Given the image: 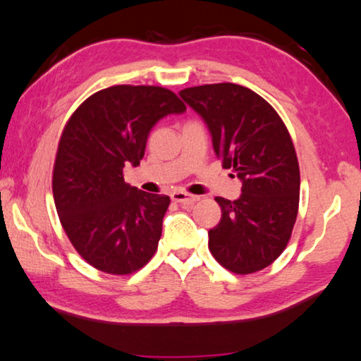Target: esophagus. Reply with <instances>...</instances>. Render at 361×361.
I'll return each mask as SVG.
<instances>
[{
	"label": "esophagus",
	"instance_id": "34e87169",
	"mask_svg": "<svg viewBox=\"0 0 361 361\" xmlns=\"http://www.w3.org/2000/svg\"><path fill=\"white\" fill-rule=\"evenodd\" d=\"M171 201L183 205V207H191L192 204H196L199 201V196H192V194L176 191L171 194Z\"/></svg>",
	"mask_w": 361,
	"mask_h": 361
}]
</instances>
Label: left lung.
<instances>
[{"label":"left lung","mask_w":361,"mask_h":361,"mask_svg":"<svg viewBox=\"0 0 361 361\" xmlns=\"http://www.w3.org/2000/svg\"><path fill=\"white\" fill-rule=\"evenodd\" d=\"M180 96L207 123L223 169L243 181L236 201L215 197L221 220L209 231L215 260L236 274L260 271L288 245L299 212L300 171L278 112L236 83L185 88Z\"/></svg>","instance_id":"1"}]
</instances>
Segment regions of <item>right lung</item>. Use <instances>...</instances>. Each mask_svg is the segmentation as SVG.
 Masks as SVG:
<instances>
[{
  "instance_id": "right-lung-1",
  "label": "right lung",
  "mask_w": 361,
  "mask_h": 361,
  "mask_svg": "<svg viewBox=\"0 0 361 361\" xmlns=\"http://www.w3.org/2000/svg\"><path fill=\"white\" fill-rule=\"evenodd\" d=\"M186 111L173 91L116 85L91 94L62 130L53 170L57 215L73 247L109 274L138 271L156 254L170 197L130 186L151 128Z\"/></svg>"
}]
</instances>
